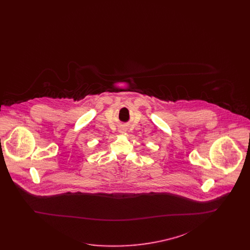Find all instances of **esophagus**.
Here are the masks:
<instances>
[{
    "label": "esophagus",
    "mask_w": 250,
    "mask_h": 250,
    "mask_svg": "<svg viewBox=\"0 0 250 250\" xmlns=\"http://www.w3.org/2000/svg\"><path fill=\"white\" fill-rule=\"evenodd\" d=\"M125 131H126V127H125V125H122V126H120L119 132H121V133H124Z\"/></svg>",
    "instance_id": "obj_1"
}]
</instances>
